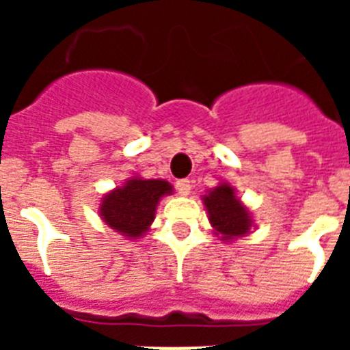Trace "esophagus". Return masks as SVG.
Instances as JSON below:
<instances>
[{"label": "esophagus", "mask_w": 350, "mask_h": 350, "mask_svg": "<svg viewBox=\"0 0 350 350\" xmlns=\"http://www.w3.org/2000/svg\"><path fill=\"white\" fill-rule=\"evenodd\" d=\"M176 189H178V192H180L181 196H189V192H191V189H192L191 180L176 181Z\"/></svg>", "instance_id": "obj_1"}]
</instances>
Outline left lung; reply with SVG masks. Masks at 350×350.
Instances as JSON below:
<instances>
[{
	"mask_svg": "<svg viewBox=\"0 0 350 350\" xmlns=\"http://www.w3.org/2000/svg\"><path fill=\"white\" fill-rule=\"evenodd\" d=\"M203 205L207 208L208 221L214 234L221 239H234L249 234L252 227L249 208L236 198V191L229 183H219L203 196Z\"/></svg>",
	"mask_w": 350,
	"mask_h": 350,
	"instance_id": "8db88e82",
	"label": "left lung"
}]
</instances>
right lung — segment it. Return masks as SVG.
I'll list each match as a JSON object with an SVG mask.
<instances>
[{"instance_id":"add662e5","label":"right lung","mask_w":350,"mask_h":350,"mask_svg":"<svg viewBox=\"0 0 350 350\" xmlns=\"http://www.w3.org/2000/svg\"><path fill=\"white\" fill-rule=\"evenodd\" d=\"M169 194H172L169 181L134 176L101 198L100 216L116 232L137 239L152 225L159 200Z\"/></svg>"}]
</instances>
